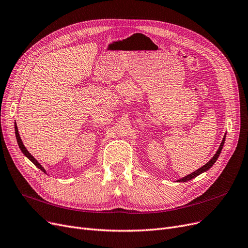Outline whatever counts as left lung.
Returning <instances> with one entry per match:
<instances>
[{"mask_svg":"<svg viewBox=\"0 0 248 248\" xmlns=\"http://www.w3.org/2000/svg\"><path fill=\"white\" fill-rule=\"evenodd\" d=\"M225 140H226V133H225V135H224V137H223V140H222V142H221V144H220V146H219V150H217V151L216 152V154L214 155V156L211 158V160H210L209 162H207L206 164H204L202 167H201L199 170H196V171L192 172L191 174H188V175L185 176V177H182L181 179L177 180V182H187V181H189V180L193 179V178L197 177L199 175L202 174L203 172L209 171V170L211 169V168L214 166V164L216 163V161L217 160V157H219V155H220V154H221V152H222V148H223V146H224V143H225Z\"/></svg>","mask_w":248,"mask_h":248,"instance_id":"left-lung-1","label":"left lung"}]
</instances>
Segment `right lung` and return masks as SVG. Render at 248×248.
<instances>
[{"mask_svg": "<svg viewBox=\"0 0 248 248\" xmlns=\"http://www.w3.org/2000/svg\"><path fill=\"white\" fill-rule=\"evenodd\" d=\"M14 128H15V135H16V140H17V143H18V145H19V147H20V150H21V152L23 153V155L28 158L29 161H31L37 168L38 169H41L44 173H46V169L45 168L39 164L36 160H35V157H33L31 155V153H29L27 150H26V147L24 146V144H23V142H22V140H21V137H20V135H19V132H18V128H17V125H16V122H15V126H14Z\"/></svg>", "mask_w": 248, "mask_h": 248, "instance_id": "right-lung-1", "label": "right lung"}]
</instances>
